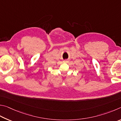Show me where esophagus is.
Returning <instances> with one entry per match:
<instances>
[{
  "label": "esophagus",
  "mask_w": 121,
  "mask_h": 121,
  "mask_svg": "<svg viewBox=\"0 0 121 121\" xmlns=\"http://www.w3.org/2000/svg\"><path fill=\"white\" fill-rule=\"evenodd\" d=\"M67 62V60H65V62Z\"/></svg>",
  "instance_id": "esophagus-1"
}]
</instances>
